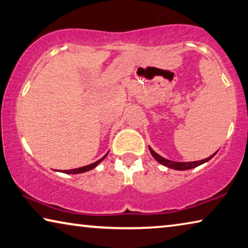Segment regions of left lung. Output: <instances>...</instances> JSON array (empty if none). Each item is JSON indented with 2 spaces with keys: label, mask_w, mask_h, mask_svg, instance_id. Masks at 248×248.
<instances>
[{
  "label": "left lung",
  "mask_w": 248,
  "mask_h": 248,
  "mask_svg": "<svg viewBox=\"0 0 248 248\" xmlns=\"http://www.w3.org/2000/svg\"><path fill=\"white\" fill-rule=\"evenodd\" d=\"M148 148H150L151 154L153 155V157L158 163H161L162 165H164V166L170 167V169L177 170H190V169H194V167L200 166V165H202V164L208 162L209 159H211L213 156H214L217 153V152H216V153L211 155V156H209V157L204 158V159H201V161H196V162H173V161H170V159H166V158L162 157V156L158 155L157 153H155V152L152 150L150 146H148Z\"/></svg>",
  "instance_id": "left-lung-1"
}]
</instances>
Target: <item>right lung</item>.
Segmentation results:
<instances>
[{
	"label": "right lung",
	"mask_w": 248,
	"mask_h": 248,
	"mask_svg": "<svg viewBox=\"0 0 248 248\" xmlns=\"http://www.w3.org/2000/svg\"><path fill=\"white\" fill-rule=\"evenodd\" d=\"M108 154V152L106 153L104 156L101 159H98V161H96L93 164H90V165H86V166H83V167H79V169H74V170H63V173H66V174H81V173H85L87 172V170H93L94 167H96L98 164H100L103 159H104L106 157V155Z\"/></svg>",
	"instance_id": "1"
}]
</instances>
